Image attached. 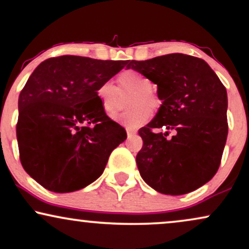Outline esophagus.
I'll return each mask as SVG.
<instances>
[{
	"label": "esophagus",
	"mask_w": 249,
	"mask_h": 249,
	"mask_svg": "<svg viewBox=\"0 0 249 249\" xmlns=\"http://www.w3.org/2000/svg\"><path fill=\"white\" fill-rule=\"evenodd\" d=\"M126 133H127V137L131 138L133 136H136L137 134V131L133 130V128H126Z\"/></svg>",
	"instance_id": "obj_1"
}]
</instances>
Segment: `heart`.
Instances as JSON below:
<instances>
[{"label":"heart","instance_id":"b5f03b06","mask_svg":"<svg viewBox=\"0 0 249 249\" xmlns=\"http://www.w3.org/2000/svg\"><path fill=\"white\" fill-rule=\"evenodd\" d=\"M119 89L110 81L102 82L97 87L96 97L103 111L112 115L118 109L119 90L122 92H133L130 106L134 107L131 111L121 113L113 119L127 128H138L142 126L151 118V109H158L161 101L155 92L152 91V81L143 74L134 70L123 71L117 76Z\"/></svg>","mask_w":249,"mask_h":249}]
</instances>
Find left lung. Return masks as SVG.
<instances>
[{"instance_id":"obj_1","label":"left lung","mask_w":249,"mask_h":249,"mask_svg":"<svg viewBox=\"0 0 249 249\" xmlns=\"http://www.w3.org/2000/svg\"><path fill=\"white\" fill-rule=\"evenodd\" d=\"M126 68L155 83L162 101L154 118L139 130L140 176L164 195L198 189L217 173L225 147L226 88L204 60L182 53L132 60ZM161 128L166 132L154 131ZM169 130L174 131L172 138H166Z\"/></svg>"}]
</instances>
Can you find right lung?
Listing matches in <instances>:
<instances>
[{"mask_svg":"<svg viewBox=\"0 0 249 249\" xmlns=\"http://www.w3.org/2000/svg\"><path fill=\"white\" fill-rule=\"evenodd\" d=\"M127 62L61 55L45 60L29 77L18 98L19 159L45 189L65 194L92 183L127 138L96 97L97 87Z\"/></svg>","mask_w":249,"mask_h":249,"instance_id":"add662e5","label":"right lung"}]
</instances>
